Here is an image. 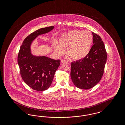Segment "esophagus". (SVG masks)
Returning a JSON list of instances; mask_svg holds the SVG:
<instances>
[{
  "mask_svg": "<svg viewBox=\"0 0 125 125\" xmlns=\"http://www.w3.org/2000/svg\"><path fill=\"white\" fill-rule=\"evenodd\" d=\"M65 62H66V61H65V60H61V63H63Z\"/></svg>",
  "mask_w": 125,
  "mask_h": 125,
  "instance_id": "esophagus-1",
  "label": "esophagus"
}]
</instances>
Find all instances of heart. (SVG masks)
I'll list each match as a JSON object with an SVG mask.
<instances>
[{
  "instance_id": "obj_1",
  "label": "heart",
  "mask_w": 125,
  "mask_h": 125,
  "mask_svg": "<svg viewBox=\"0 0 125 125\" xmlns=\"http://www.w3.org/2000/svg\"><path fill=\"white\" fill-rule=\"evenodd\" d=\"M93 41L91 32L88 30H73L63 34L59 42H54V50L59 55L64 53L65 49L74 60H83L89 54Z\"/></svg>"
}]
</instances>
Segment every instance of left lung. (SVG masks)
<instances>
[{
  "mask_svg": "<svg viewBox=\"0 0 125 125\" xmlns=\"http://www.w3.org/2000/svg\"><path fill=\"white\" fill-rule=\"evenodd\" d=\"M93 43L88 56L72 62L71 78L74 85L81 89H90L98 83L104 73L107 53L101 37L92 32Z\"/></svg>",
  "mask_w": 125,
  "mask_h": 125,
  "instance_id": "obj_1",
  "label": "left lung"
}]
</instances>
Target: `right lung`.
I'll list each match as a JSON object with an SVG mask.
<instances>
[{"label":"right lung","mask_w":125,"mask_h":125,"mask_svg":"<svg viewBox=\"0 0 125 125\" xmlns=\"http://www.w3.org/2000/svg\"><path fill=\"white\" fill-rule=\"evenodd\" d=\"M54 29V26L48 27L30 34L24 39L18 54V65L22 79L27 85L37 91H44L52 85L60 60L33 54L31 44L37 36L48 33Z\"/></svg>","instance_id":"right-lung-1"}]
</instances>
